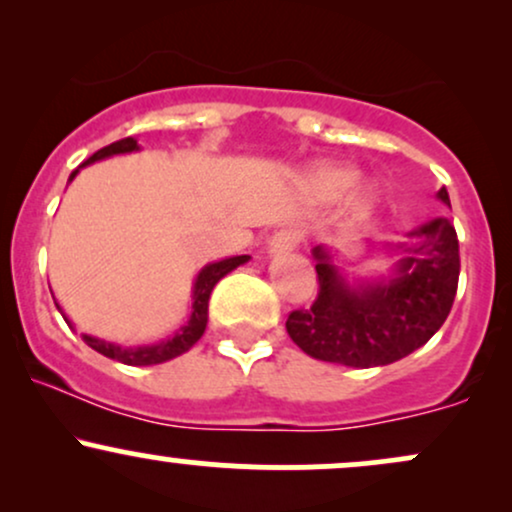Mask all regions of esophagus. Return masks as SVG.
Returning <instances> with one entry per match:
<instances>
[{
  "instance_id": "esophagus-1",
  "label": "esophagus",
  "mask_w": 512,
  "mask_h": 512,
  "mask_svg": "<svg viewBox=\"0 0 512 512\" xmlns=\"http://www.w3.org/2000/svg\"><path fill=\"white\" fill-rule=\"evenodd\" d=\"M301 240V233L296 228H281L269 240V255H281V252H291Z\"/></svg>"
}]
</instances>
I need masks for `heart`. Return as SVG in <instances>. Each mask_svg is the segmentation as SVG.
<instances>
[{
    "label": "heart",
    "instance_id": "heart-1",
    "mask_svg": "<svg viewBox=\"0 0 512 512\" xmlns=\"http://www.w3.org/2000/svg\"><path fill=\"white\" fill-rule=\"evenodd\" d=\"M356 182V170L351 166H342V163H322L310 170L308 185L317 197L322 199H337L342 197L346 190ZM378 199V187L373 182H361L354 187L351 195V204L356 211H368Z\"/></svg>",
    "mask_w": 512,
    "mask_h": 512
}]
</instances>
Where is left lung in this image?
I'll return each mask as SVG.
<instances>
[{
	"label": "left lung",
	"instance_id": "obj_1",
	"mask_svg": "<svg viewBox=\"0 0 512 512\" xmlns=\"http://www.w3.org/2000/svg\"><path fill=\"white\" fill-rule=\"evenodd\" d=\"M440 202L450 207L445 187ZM385 245L397 257L385 276H346L322 245L313 250L315 303L293 310L286 332L308 356L349 368H375L409 356L443 327L460 279V243L443 216Z\"/></svg>",
	"mask_w": 512,
	"mask_h": 512
}]
</instances>
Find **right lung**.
<instances>
[{
  "label": "right lung",
  "mask_w": 512,
  "mask_h": 512,
  "mask_svg": "<svg viewBox=\"0 0 512 512\" xmlns=\"http://www.w3.org/2000/svg\"><path fill=\"white\" fill-rule=\"evenodd\" d=\"M132 151H139V144H137V139H134V137L120 139V142L103 146L101 151H96V154L88 158L86 163H81V166L76 168L72 175H69V182H72L76 178V173H79V170L84 166H88V163L103 161V158H110V156H117V154H132ZM248 260H250V255H236V257H226V260L211 262V264H207V267H202V272H199L197 279H195V286H192L190 317H187V322L180 327L178 332H173L168 339H163V342L144 344V346H122V344H115V342H105V339L91 337V334H81V337H84V342L91 346L93 351H98V354L113 358V361L125 363V366H156V363H166V361H170V358H175V356L185 354V351H190L192 346H195L199 339H202L204 330H207V320H209V296H211V291H214V286L219 284L223 276H226L228 272H233V269L240 267V264H245ZM52 298H55V296H52ZM55 305H57V310L62 313L64 320H67V325L72 327V322H69V317L64 315L60 303L55 301Z\"/></svg>",
  "instance_id": "1"
}]
</instances>
